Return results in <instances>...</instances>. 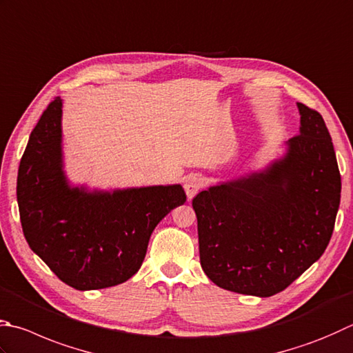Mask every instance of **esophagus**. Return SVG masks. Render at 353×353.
Listing matches in <instances>:
<instances>
[{
    "instance_id": "34e87169",
    "label": "esophagus",
    "mask_w": 353,
    "mask_h": 353,
    "mask_svg": "<svg viewBox=\"0 0 353 353\" xmlns=\"http://www.w3.org/2000/svg\"><path fill=\"white\" fill-rule=\"evenodd\" d=\"M203 188H204V179L199 175H190L185 178L184 190H185V195H188L189 199L194 198Z\"/></svg>"
}]
</instances>
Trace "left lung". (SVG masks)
Masks as SVG:
<instances>
[{"label":"left lung","mask_w":353,"mask_h":353,"mask_svg":"<svg viewBox=\"0 0 353 353\" xmlns=\"http://www.w3.org/2000/svg\"><path fill=\"white\" fill-rule=\"evenodd\" d=\"M300 134L261 174L203 190L192 199L199 261L218 288L272 296L294 283L330 241L341 175L323 117L298 103Z\"/></svg>","instance_id":"obj_1"}]
</instances>
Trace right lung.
Listing matches in <instances>:
<instances>
[{"label":"right lung","mask_w":353,"mask_h":353,"mask_svg":"<svg viewBox=\"0 0 353 353\" xmlns=\"http://www.w3.org/2000/svg\"><path fill=\"white\" fill-rule=\"evenodd\" d=\"M61 104L57 97L46 108L19 163L23 232L30 249L70 288H112L137 274L152 232L185 203V194L179 184L114 194L70 189L61 169Z\"/></svg>","instance_id":"right-lung-1"}]
</instances>
